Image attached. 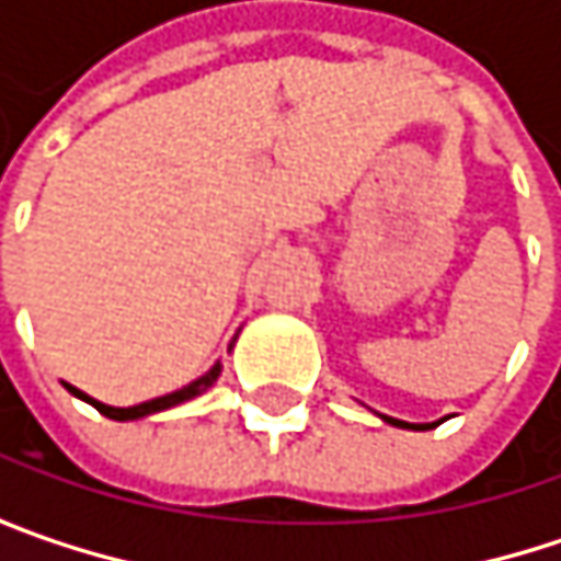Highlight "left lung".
<instances>
[{
  "mask_svg": "<svg viewBox=\"0 0 561 561\" xmlns=\"http://www.w3.org/2000/svg\"><path fill=\"white\" fill-rule=\"evenodd\" d=\"M387 422H392V425H399V428H432V425H409V422H399V419H390V415H383Z\"/></svg>",
  "mask_w": 561,
  "mask_h": 561,
  "instance_id": "1",
  "label": "left lung"
}]
</instances>
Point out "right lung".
Instances as JSON below:
<instances>
[{"instance_id": "right-lung-1", "label": "right lung", "mask_w": 561, "mask_h": 561, "mask_svg": "<svg viewBox=\"0 0 561 561\" xmlns=\"http://www.w3.org/2000/svg\"><path fill=\"white\" fill-rule=\"evenodd\" d=\"M220 377V364H214L201 380H194V383H187L184 390L169 392V396H159V399H149V402H139V405H129V409H113V405H103V402H96V399H90V396H83L80 390H73V387H67V390L73 392V396H80V399H87L90 405H96V412H103L106 419H116V422H129V419H142V415H149V412H162V409H171V405H178V402H184V399H194V396H201V392L207 390V387H214V380Z\"/></svg>"}]
</instances>
